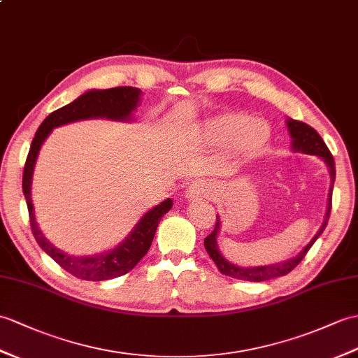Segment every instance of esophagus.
<instances>
[{
	"instance_id": "1",
	"label": "esophagus",
	"mask_w": 358,
	"mask_h": 358,
	"mask_svg": "<svg viewBox=\"0 0 358 358\" xmlns=\"http://www.w3.org/2000/svg\"><path fill=\"white\" fill-rule=\"evenodd\" d=\"M212 194V185L206 180H195L192 185L186 189V198L195 199V198H207Z\"/></svg>"
}]
</instances>
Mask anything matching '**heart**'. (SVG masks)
I'll return each mask as SVG.
<instances>
[{"instance_id": "1", "label": "heart", "mask_w": 358, "mask_h": 358, "mask_svg": "<svg viewBox=\"0 0 358 358\" xmlns=\"http://www.w3.org/2000/svg\"><path fill=\"white\" fill-rule=\"evenodd\" d=\"M268 127L261 119H247L244 114L224 113L207 120L203 136L215 145L231 143L238 155H250L268 138Z\"/></svg>"}]
</instances>
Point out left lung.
<instances>
[{
    "label": "left lung",
    "mask_w": 358,
    "mask_h": 358,
    "mask_svg": "<svg viewBox=\"0 0 358 358\" xmlns=\"http://www.w3.org/2000/svg\"><path fill=\"white\" fill-rule=\"evenodd\" d=\"M287 127L289 131V136H292V146L296 152H303V154H310V155H317L320 159L325 162L328 166V172L331 177V186H329V192H328V206H327V213H325V221L320 226L317 234L314 235V238L306 244L299 255L294 257H289L287 261L276 262V264H270V265H257V267H239V265H235L229 262L226 257L221 255L218 250V234H220V227H221V220L220 215L217 217V224H215V229L212 234L204 239V247L206 252L209 253V256L213 259V262L217 264L218 270L226 274V276L241 279V280H250V282H262V280H268L273 278H279V276H285L289 271H292L296 265L301 262L305 255L308 253L311 245L317 241V238L323 234L325 230L328 220H329V212H331V199H332V186H334L336 181V164L334 159L329 152V149L327 148L325 141L322 140V137L317 134V131L313 129L310 124H306L303 122L288 119L287 120Z\"/></svg>",
    "instance_id": "obj_1"
}]
</instances>
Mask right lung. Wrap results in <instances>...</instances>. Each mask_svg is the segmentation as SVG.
Listing matches in <instances>:
<instances>
[{
	"mask_svg": "<svg viewBox=\"0 0 358 358\" xmlns=\"http://www.w3.org/2000/svg\"><path fill=\"white\" fill-rule=\"evenodd\" d=\"M140 96L141 91L134 87H115L110 90L87 91V93L79 96L76 101L59 108V110L53 111L48 117H45V120L38 128L35 138L31 141L22 173V192L27 201L33 236H35L39 247L55 262L59 264L65 271H69L79 279L108 280L119 278L122 274H127L134 268L141 257L148 253L149 247H151L160 220L171 210L172 199L166 198L163 203L146 212L136 224V227L129 231L128 236L119 245L111 248V250L91 256L69 255L50 243L43 235V231L39 230L35 220V209H33L31 203V178L39 149L50 136V132L66 123L97 117L119 122L131 120L132 111L140 103Z\"/></svg>",
	"mask_w": 358,
	"mask_h": 358,
	"instance_id": "right-lung-1",
	"label": "right lung"
}]
</instances>
